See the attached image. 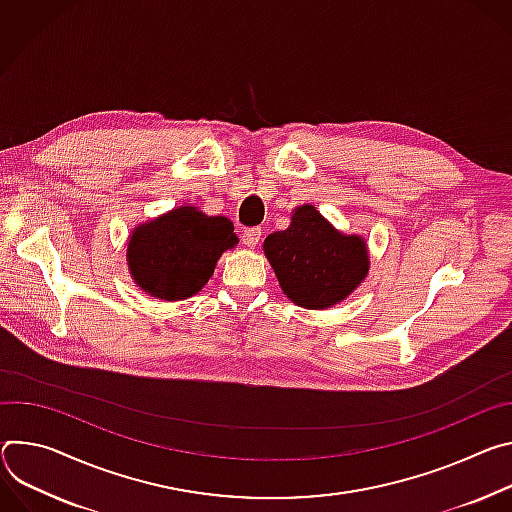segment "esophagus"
<instances>
[{"label": "esophagus", "instance_id": "esophagus-1", "mask_svg": "<svg viewBox=\"0 0 512 512\" xmlns=\"http://www.w3.org/2000/svg\"><path fill=\"white\" fill-rule=\"evenodd\" d=\"M262 238V230L260 227H246V230L242 232V242L248 246V248H254Z\"/></svg>", "mask_w": 512, "mask_h": 512}]
</instances>
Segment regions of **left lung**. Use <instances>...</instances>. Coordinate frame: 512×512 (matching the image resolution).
Wrapping results in <instances>:
<instances>
[{
	"label": "left lung",
	"mask_w": 512,
	"mask_h": 512,
	"mask_svg": "<svg viewBox=\"0 0 512 512\" xmlns=\"http://www.w3.org/2000/svg\"><path fill=\"white\" fill-rule=\"evenodd\" d=\"M264 254L282 293L305 309L342 303L370 268L366 242L337 232L313 205L297 207L287 230L264 240Z\"/></svg>",
	"instance_id": "left-lung-1"
}]
</instances>
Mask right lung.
<instances>
[{
  "label": "right lung",
  "mask_w": 512,
  "mask_h": 512,
  "mask_svg": "<svg viewBox=\"0 0 512 512\" xmlns=\"http://www.w3.org/2000/svg\"><path fill=\"white\" fill-rule=\"evenodd\" d=\"M236 244L230 219L185 205L138 225L126 258L144 293L162 301H183L207 285L219 256Z\"/></svg>",
  "instance_id": "add662e5"
}]
</instances>
